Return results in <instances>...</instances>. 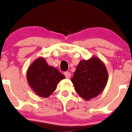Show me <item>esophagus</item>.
I'll list each match as a JSON object with an SVG mask.
<instances>
[{"label":"esophagus","mask_w":132,"mask_h":132,"mask_svg":"<svg viewBox=\"0 0 132 132\" xmlns=\"http://www.w3.org/2000/svg\"><path fill=\"white\" fill-rule=\"evenodd\" d=\"M64 75H65V77L67 78V79H68V78H69L70 77H71V73H69V72H68V71L65 72Z\"/></svg>","instance_id":"34e87169"}]
</instances>
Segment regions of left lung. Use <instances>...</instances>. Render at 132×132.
Wrapping results in <instances>:
<instances>
[{"instance_id":"8db88e82","label":"left lung","mask_w":132,"mask_h":132,"mask_svg":"<svg viewBox=\"0 0 132 132\" xmlns=\"http://www.w3.org/2000/svg\"><path fill=\"white\" fill-rule=\"evenodd\" d=\"M107 80L105 65L96 57L80 61L71 79L75 91L85 100H90L102 93Z\"/></svg>"}]
</instances>
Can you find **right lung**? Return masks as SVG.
<instances>
[{
  "label": "right lung",
  "instance_id": "right-lung-1",
  "mask_svg": "<svg viewBox=\"0 0 132 132\" xmlns=\"http://www.w3.org/2000/svg\"><path fill=\"white\" fill-rule=\"evenodd\" d=\"M63 79V75L55 67L49 66L42 57L34 61L27 71L29 85L40 97H47L52 94L58 82Z\"/></svg>",
  "mask_w": 132,
  "mask_h": 132
}]
</instances>
